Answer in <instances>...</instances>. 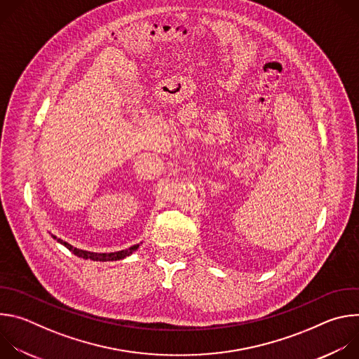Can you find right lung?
Segmentation results:
<instances>
[{"instance_id": "obj_1", "label": "right lung", "mask_w": 359, "mask_h": 359, "mask_svg": "<svg viewBox=\"0 0 359 359\" xmlns=\"http://www.w3.org/2000/svg\"><path fill=\"white\" fill-rule=\"evenodd\" d=\"M58 243H61L62 245H65L69 251H72L75 255H78V257L81 259H85V260H93V262H115V260H122L125 257H128V255H130L135 250H137L139 244H135L126 250H121V251H115V252H92V251H85V250H79L74 245H71L69 243L61 240V238H57L55 236H53Z\"/></svg>"}]
</instances>
